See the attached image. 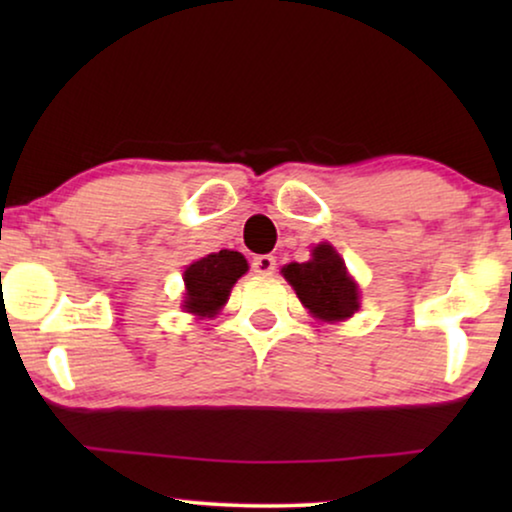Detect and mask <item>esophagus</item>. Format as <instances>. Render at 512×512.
Segmentation results:
<instances>
[{"label": "esophagus", "mask_w": 512, "mask_h": 512, "mask_svg": "<svg viewBox=\"0 0 512 512\" xmlns=\"http://www.w3.org/2000/svg\"><path fill=\"white\" fill-rule=\"evenodd\" d=\"M275 256L270 254H263V256H254V261H251V268H254V272H258V275H272L275 272Z\"/></svg>", "instance_id": "esophagus-1"}]
</instances>
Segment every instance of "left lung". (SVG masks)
<instances>
[{"label":"left lung","mask_w":512,"mask_h":512,"mask_svg":"<svg viewBox=\"0 0 512 512\" xmlns=\"http://www.w3.org/2000/svg\"><path fill=\"white\" fill-rule=\"evenodd\" d=\"M282 275L312 317L321 321H345L359 310V286L349 277L345 261L328 242L312 249L310 261L284 265Z\"/></svg>","instance_id":"obj_1"}]
</instances>
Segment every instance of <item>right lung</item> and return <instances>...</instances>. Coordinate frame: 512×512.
<instances>
[{"label": "right lung", "instance_id": "obj_1", "mask_svg": "<svg viewBox=\"0 0 512 512\" xmlns=\"http://www.w3.org/2000/svg\"><path fill=\"white\" fill-rule=\"evenodd\" d=\"M247 270V258L230 249H221L191 263L184 272V310L195 317H214L226 305L237 279Z\"/></svg>", "mask_w": 512, "mask_h": 512}]
</instances>
